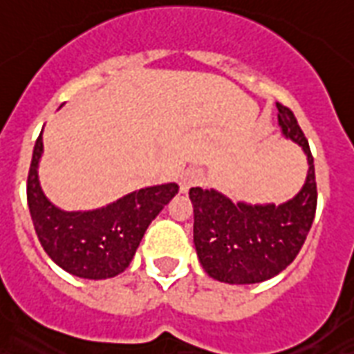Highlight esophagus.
<instances>
[{
  "instance_id": "1",
  "label": "esophagus",
  "mask_w": 354,
  "mask_h": 354,
  "mask_svg": "<svg viewBox=\"0 0 354 354\" xmlns=\"http://www.w3.org/2000/svg\"><path fill=\"white\" fill-rule=\"evenodd\" d=\"M201 180H203V172H201V170L197 169L185 170L184 174L180 176V189H182V193H185L189 187L197 185Z\"/></svg>"
}]
</instances>
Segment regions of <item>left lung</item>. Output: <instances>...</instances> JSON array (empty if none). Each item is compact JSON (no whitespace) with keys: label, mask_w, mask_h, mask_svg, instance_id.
<instances>
[{"label":"left lung","mask_w":354,"mask_h":354,"mask_svg":"<svg viewBox=\"0 0 354 354\" xmlns=\"http://www.w3.org/2000/svg\"><path fill=\"white\" fill-rule=\"evenodd\" d=\"M281 133L302 146L308 176L302 189L283 204L232 203L216 189L191 187L193 242L210 277L230 285L261 283L289 266L313 223L317 184L313 156L290 109L276 103Z\"/></svg>","instance_id":"left-lung-1"}]
</instances>
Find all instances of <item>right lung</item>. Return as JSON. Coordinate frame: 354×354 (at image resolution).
I'll use <instances>...</instances> for the list:
<instances>
[{
	"label": "right lung",
	"mask_w": 354,
	"mask_h": 354,
	"mask_svg": "<svg viewBox=\"0 0 354 354\" xmlns=\"http://www.w3.org/2000/svg\"><path fill=\"white\" fill-rule=\"evenodd\" d=\"M41 156L43 131L28 174V206L43 250L59 268L77 277L106 279L122 274L135 257L148 225L178 193V185L144 187L97 210L65 212L41 189Z\"/></svg>",
	"instance_id": "right-lung-1"
}]
</instances>
